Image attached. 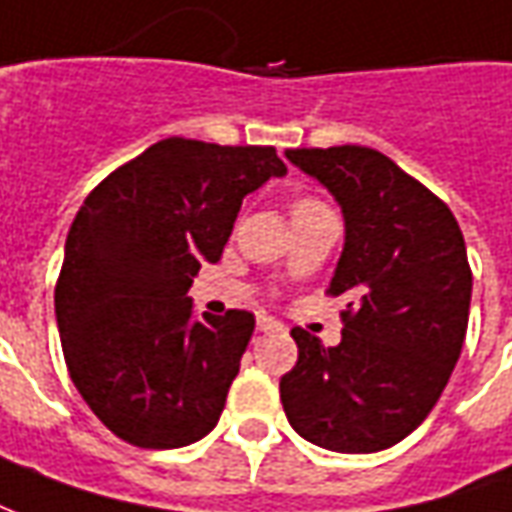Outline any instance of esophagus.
Wrapping results in <instances>:
<instances>
[{"label": "esophagus", "mask_w": 512, "mask_h": 512, "mask_svg": "<svg viewBox=\"0 0 512 512\" xmlns=\"http://www.w3.org/2000/svg\"><path fill=\"white\" fill-rule=\"evenodd\" d=\"M256 326H259V331H281L284 329L278 320H273V317H267V315H259V323H256Z\"/></svg>", "instance_id": "1"}]
</instances>
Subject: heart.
<instances>
[{"mask_svg": "<svg viewBox=\"0 0 512 512\" xmlns=\"http://www.w3.org/2000/svg\"><path fill=\"white\" fill-rule=\"evenodd\" d=\"M317 200H312V197H301V200H295V206H292V211L295 209H303V206H315Z\"/></svg>", "mask_w": 512, "mask_h": 512, "instance_id": "b5f03b06", "label": "heart"}]
</instances>
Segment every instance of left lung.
I'll return each instance as SVG.
<instances>
[{"label":"left lung","mask_w":512,"mask_h":512,"mask_svg":"<svg viewBox=\"0 0 512 512\" xmlns=\"http://www.w3.org/2000/svg\"><path fill=\"white\" fill-rule=\"evenodd\" d=\"M287 158L343 209V256L326 292L348 298L340 345L292 329L298 362L278 384L287 421L320 449H390L438 404L463 351V231L440 197L379 150L298 147Z\"/></svg>","instance_id":"left-lung-1"}]
</instances>
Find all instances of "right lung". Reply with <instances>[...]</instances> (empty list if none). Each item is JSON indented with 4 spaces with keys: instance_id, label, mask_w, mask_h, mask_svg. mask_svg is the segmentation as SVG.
<instances>
[{
    "instance_id": "obj_1",
    "label": "right lung",
    "mask_w": 512,
    "mask_h": 512,
    "mask_svg": "<svg viewBox=\"0 0 512 512\" xmlns=\"http://www.w3.org/2000/svg\"><path fill=\"white\" fill-rule=\"evenodd\" d=\"M287 175L276 147L172 136L114 169L74 217L55 317L74 387L139 449H181L220 421L256 317L192 315L203 262H220L242 197Z\"/></svg>"
}]
</instances>
